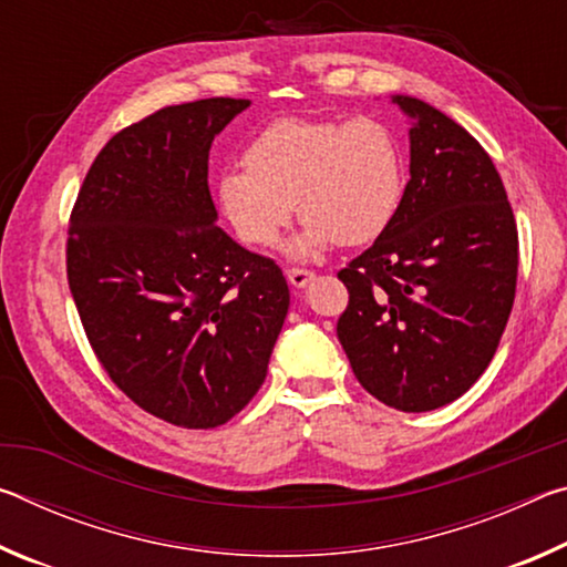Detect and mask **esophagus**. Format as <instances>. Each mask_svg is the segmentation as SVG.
<instances>
[{"mask_svg":"<svg viewBox=\"0 0 567 567\" xmlns=\"http://www.w3.org/2000/svg\"><path fill=\"white\" fill-rule=\"evenodd\" d=\"M315 272L307 270V267H287V280H290L292 287H305L312 282Z\"/></svg>","mask_w":567,"mask_h":567,"instance_id":"obj_1","label":"esophagus"}]
</instances>
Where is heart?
<instances>
[{"instance_id": "heart-1", "label": "heart", "mask_w": 567, "mask_h": 567, "mask_svg": "<svg viewBox=\"0 0 567 567\" xmlns=\"http://www.w3.org/2000/svg\"><path fill=\"white\" fill-rule=\"evenodd\" d=\"M405 169L398 142L372 117L280 120L257 132L245 167L217 179L219 209L249 247H272L292 213L305 223L297 252L330 243L368 245L398 215Z\"/></svg>"}]
</instances>
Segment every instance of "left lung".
Listing matches in <instances>:
<instances>
[{"mask_svg":"<svg viewBox=\"0 0 567 567\" xmlns=\"http://www.w3.org/2000/svg\"><path fill=\"white\" fill-rule=\"evenodd\" d=\"M398 215L342 267L338 340L360 385L388 408L427 412L483 375L511 318L517 225L493 159L467 130L415 97Z\"/></svg>","mask_w":567,"mask_h":567,"instance_id":"obj_1","label":"left lung"}]
</instances>
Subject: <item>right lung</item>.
<instances>
[{
  "label": "right lung",
  "mask_w": 567,
  "mask_h": 567,
  "mask_svg": "<svg viewBox=\"0 0 567 567\" xmlns=\"http://www.w3.org/2000/svg\"><path fill=\"white\" fill-rule=\"evenodd\" d=\"M249 100L162 107L94 157L66 229V280L107 378L187 430L257 395L290 290L275 260L215 225L209 147Z\"/></svg>",
  "instance_id": "1"
}]
</instances>
